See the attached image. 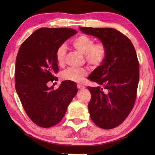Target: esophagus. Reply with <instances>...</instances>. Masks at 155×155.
Listing matches in <instances>:
<instances>
[{"instance_id":"1","label":"esophagus","mask_w":155,"mask_h":155,"mask_svg":"<svg viewBox=\"0 0 155 155\" xmlns=\"http://www.w3.org/2000/svg\"><path fill=\"white\" fill-rule=\"evenodd\" d=\"M77 87H78V89H84V88H85L84 86H83V85L81 84H78Z\"/></svg>"}]
</instances>
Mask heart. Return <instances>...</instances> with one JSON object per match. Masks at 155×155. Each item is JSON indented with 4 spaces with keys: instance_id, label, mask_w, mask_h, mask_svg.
I'll return each instance as SVG.
<instances>
[{
    "instance_id": "heart-1",
    "label": "heart",
    "mask_w": 155,
    "mask_h": 155,
    "mask_svg": "<svg viewBox=\"0 0 155 155\" xmlns=\"http://www.w3.org/2000/svg\"><path fill=\"white\" fill-rule=\"evenodd\" d=\"M72 45L77 51L85 55L87 61L91 65L98 66L106 58L107 48L103 43L94 44L93 38L87 35H80L71 42ZM67 54V48L64 45H61L56 51V60L58 65L62 66ZM87 72L84 68H69L62 73L64 79L74 82H81L87 76Z\"/></svg>"
}]
</instances>
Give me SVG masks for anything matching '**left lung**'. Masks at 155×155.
I'll list each match as a JSON object with an SVG mask.
<instances>
[{
	"instance_id": "left-lung-1",
	"label": "left lung",
	"mask_w": 155,
	"mask_h": 155,
	"mask_svg": "<svg viewBox=\"0 0 155 155\" xmlns=\"http://www.w3.org/2000/svg\"><path fill=\"white\" fill-rule=\"evenodd\" d=\"M78 28L98 38L107 48L104 61L88 77L99 86L88 87L91 94L88 108L95 124L111 129L126 119L136 100L139 81L136 51L129 39L114 28Z\"/></svg>"
}]
</instances>
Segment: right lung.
<instances>
[{
	"mask_svg": "<svg viewBox=\"0 0 155 155\" xmlns=\"http://www.w3.org/2000/svg\"><path fill=\"white\" fill-rule=\"evenodd\" d=\"M77 33L72 28H41L26 39L16 60L15 88L28 117L48 128L60 122L78 89L73 81H62L57 89L48 87L58 71L57 48Z\"/></svg>",
	"mask_w": 155,
	"mask_h": 155,
	"instance_id": "1",
	"label": "right lung"
}]
</instances>
